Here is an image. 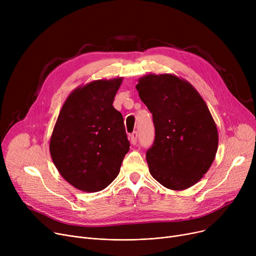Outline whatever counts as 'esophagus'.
I'll return each instance as SVG.
<instances>
[{
	"instance_id": "esophagus-1",
	"label": "esophagus",
	"mask_w": 256,
	"mask_h": 256,
	"mask_svg": "<svg viewBox=\"0 0 256 256\" xmlns=\"http://www.w3.org/2000/svg\"><path fill=\"white\" fill-rule=\"evenodd\" d=\"M137 139H138V132H134L130 135V141L132 145H135L137 143Z\"/></svg>"
}]
</instances>
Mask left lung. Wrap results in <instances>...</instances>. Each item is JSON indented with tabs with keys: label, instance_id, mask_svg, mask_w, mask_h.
<instances>
[{
	"label": "left lung",
	"instance_id": "left-lung-1",
	"mask_svg": "<svg viewBox=\"0 0 256 256\" xmlns=\"http://www.w3.org/2000/svg\"><path fill=\"white\" fill-rule=\"evenodd\" d=\"M152 114L156 137L146 152L152 176L182 191L202 178L218 150V130L197 90L173 74H146L136 86Z\"/></svg>",
	"mask_w": 256,
	"mask_h": 256
}]
</instances>
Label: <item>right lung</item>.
I'll return each instance as SVG.
<instances>
[{"instance_id": "1", "label": "right lung", "mask_w": 256, "mask_h": 256, "mask_svg": "<svg viewBox=\"0 0 256 256\" xmlns=\"http://www.w3.org/2000/svg\"><path fill=\"white\" fill-rule=\"evenodd\" d=\"M122 78L74 90L54 128L50 152L62 178L78 190L98 192L118 176L130 150L124 118L113 106Z\"/></svg>"}]
</instances>
